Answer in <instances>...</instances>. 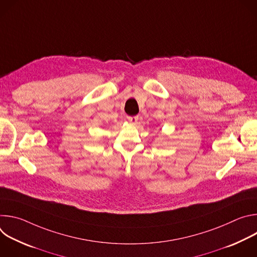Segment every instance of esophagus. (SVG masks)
<instances>
[{"label":"esophagus","instance_id":"1","mask_svg":"<svg viewBox=\"0 0 257 257\" xmlns=\"http://www.w3.org/2000/svg\"><path fill=\"white\" fill-rule=\"evenodd\" d=\"M128 120L132 124H136L138 121V116H133V117H128Z\"/></svg>","mask_w":257,"mask_h":257}]
</instances>
